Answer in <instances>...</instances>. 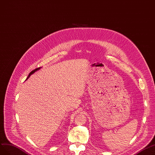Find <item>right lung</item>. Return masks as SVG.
I'll return each mask as SVG.
<instances>
[{
    "instance_id": "add662e5",
    "label": "right lung",
    "mask_w": 155,
    "mask_h": 155,
    "mask_svg": "<svg viewBox=\"0 0 155 155\" xmlns=\"http://www.w3.org/2000/svg\"><path fill=\"white\" fill-rule=\"evenodd\" d=\"M39 68H36V69H35L34 70H33V71H31L30 73H29V74H28V77H27V78H26V79H28L29 77H30V75L31 74H32V73H34L35 71H36L37 70H38V69H39Z\"/></svg>"
}]
</instances>
